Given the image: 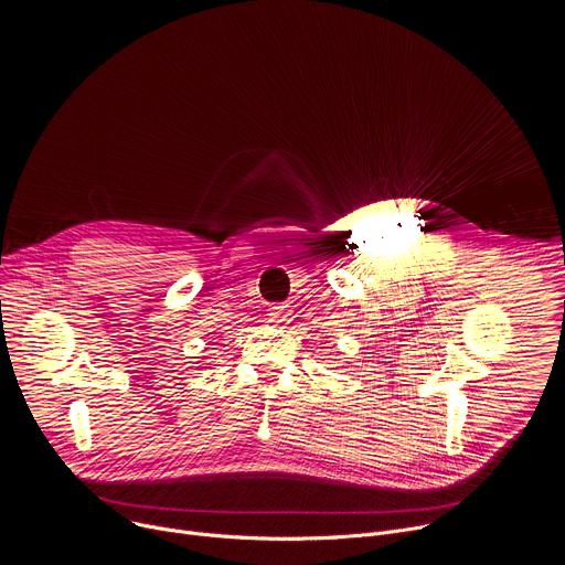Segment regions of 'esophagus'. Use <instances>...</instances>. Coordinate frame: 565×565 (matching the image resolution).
<instances>
[{
  "mask_svg": "<svg viewBox=\"0 0 565 565\" xmlns=\"http://www.w3.org/2000/svg\"><path fill=\"white\" fill-rule=\"evenodd\" d=\"M268 317H270L273 324H281L284 327V324H288V321H290V308L288 306H273Z\"/></svg>",
  "mask_w": 565,
  "mask_h": 565,
  "instance_id": "1",
  "label": "esophagus"
}]
</instances>
